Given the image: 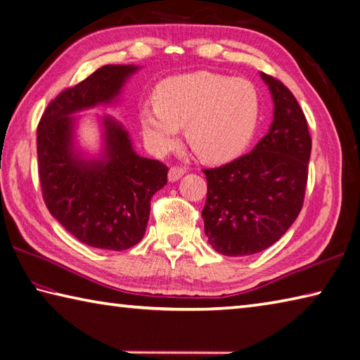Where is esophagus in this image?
<instances>
[{"label":"esophagus","instance_id":"obj_1","mask_svg":"<svg viewBox=\"0 0 360 360\" xmlns=\"http://www.w3.org/2000/svg\"><path fill=\"white\" fill-rule=\"evenodd\" d=\"M186 170L182 167H172L170 172H168V181L170 182H176L178 179H181L184 176Z\"/></svg>","mask_w":360,"mask_h":360}]
</instances>
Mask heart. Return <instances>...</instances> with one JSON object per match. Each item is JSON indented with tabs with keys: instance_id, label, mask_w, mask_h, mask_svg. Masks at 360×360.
Here are the masks:
<instances>
[{
	"instance_id": "1",
	"label": "heart",
	"mask_w": 360,
	"mask_h": 360,
	"mask_svg": "<svg viewBox=\"0 0 360 360\" xmlns=\"http://www.w3.org/2000/svg\"><path fill=\"white\" fill-rule=\"evenodd\" d=\"M260 114L256 87L240 77L209 72L170 76L154 89V101L139 112L146 145L165 154L181 128L193 153L209 164L240 156L255 137Z\"/></svg>"
}]
</instances>
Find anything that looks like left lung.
I'll list each match as a JSON object with an SVG mask.
<instances>
[{
    "instance_id": "1",
    "label": "left lung",
    "mask_w": 360,
    "mask_h": 360,
    "mask_svg": "<svg viewBox=\"0 0 360 360\" xmlns=\"http://www.w3.org/2000/svg\"><path fill=\"white\" fill-rule=\"evenodd\" d=\"M274 104L269 132L252 151L202 170L207 198L204 232L224 256H251L271 246L297 220L307 182L312 140L297 98L283 82L260 73Z\"/></svg>"
}]
</instances>
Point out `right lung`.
<instances>
[{
  "instance_id": "add662e5",
  "label": "right lung",
  "mask_w": 360,
  "mask_h": 360,
  "mask_svg": "<svg viewBox=\"0 0 360 360\" xmlns=\"http://www.w3.org/2000/svg\"><path fill=\"white\" fill-rule=\"evenodd\" d=\"M137 65H104L48 104L37 128L39 178L46 207L77 240L123 251L142 240L153 195L168 168L134 151L129 132L101 117L103 146L87 156L76 143L77 112L114 105Z\"/></svg>"
}]
</instances>
